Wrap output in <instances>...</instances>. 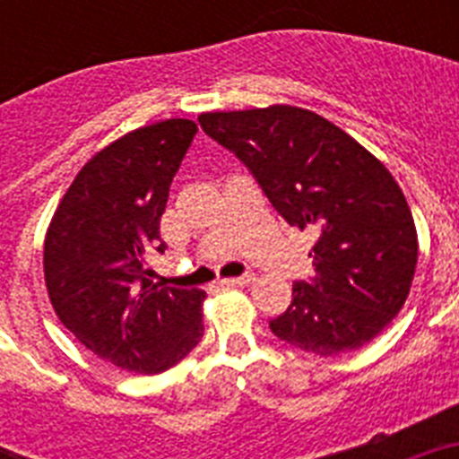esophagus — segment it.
<instances>
[{
  "label": "esophagus",
  "mask_w": 459,
  "mask_h": 459,
  "mask_svg": "<svg viewBox=\"0 0 459 459\" xmlns=\"http://www.w3.org/2000/svg\"><path fill=\"white\" fill-rule=\"evenodd\" d=\"M250 280H253V275L243 273V275H237V278H225L221 280V282L227 287H241V285H248Z\"/></svg>",
  "instance_id": "1"
}]
</instances>
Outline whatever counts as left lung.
Instances as JSON below:
<instances>
[{
	"instance_id": "8db88e82",
	"label": "left lung",
	"mask_w": 459,
	"mask_h": 459,
	"mask_svg": "<svg viewBox=\"0 0 459 459\" xmlns=\"http://www.w3.org/2000/svg\"><path fill=\"white\" fill-rule=\"evenodd\" d=\"M202 131L241 160L291 227L315 230L312 266L271 319L275 338L317 356L359 350L404 306L419 241L403 190L338 126L291 105L206 112Z\"/></svg>"
}]
</instances>
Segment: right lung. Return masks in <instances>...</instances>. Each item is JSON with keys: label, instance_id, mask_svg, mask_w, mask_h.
<instances>
[{"label": "right lung", "instance_id": "obj_1", "mask_svg": "<svg viewBox=\"0 0 459 459\" xmlns=\"http://www.w3.org/2000/svg\"><path fill=\"white\" fill-rule=\"evenodd\" d=\"M197 126L168 119L128 133L80 169L46 237L52 307L80 342L140 375L177 366L204 335L202 290L153 282L160 216Z\"/></svg>", "mask_w": 459, "mask_h": 459}]
</instances>
